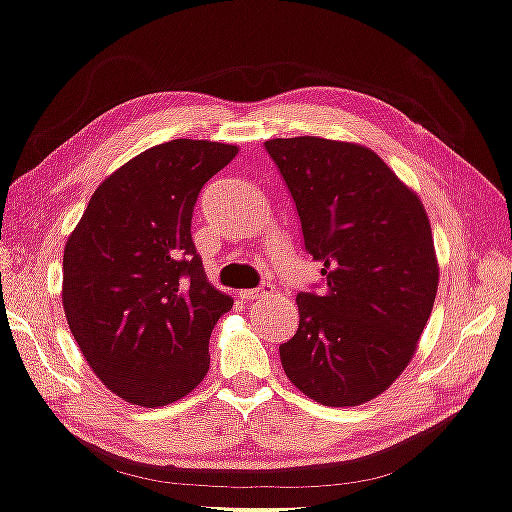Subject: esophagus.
Wrapping results in <instances>:
<instances>
[{
	"mask_svg": "<svg viewBox=\"0 0 512 512\" xmlns=\"http://www.w3.org/2000/svg\"><path fill=\"white\" fill-rule=\"evenodd\" d=\"M273 287L271 282H264V285H259L257 289H241L239 292V296L241 299H246V301H255V299H266V296H271L273 294Z\"/></svg>",
	"mask_w": 512,
	"mask_h": 512,
	"instance_id": "esophagus-1",
	"label": "esophagus"
}]
</instances>
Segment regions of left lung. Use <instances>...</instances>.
Segmentation results:
<instances>
[{
  "mask_svg": "<svg viewBox=\"0 0 512 512\" xmlns=\"http://www.w3.org/2000/svg\"><path fill=\"white\" fill-rule=\"evenodd\" d=\"M322 262V294L296 296L299 331L280 345L289 381L326 407L370 402L416 354L439 287L421 197L375 151L324 137L264 142Z\"/></svg>",
  "mask_w": 512,
  "mask_h": 512,
  "instance_id": "8db88e82",
  "label": "left lung"
}]
</instances>
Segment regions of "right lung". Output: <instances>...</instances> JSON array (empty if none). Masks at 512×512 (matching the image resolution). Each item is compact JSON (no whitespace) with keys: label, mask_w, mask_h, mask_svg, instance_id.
Instances as JSON below:
<instances>
[{"label":"right lung","mask_w":512,"mask_h":512,"mask_svg":"<svg viewBox=\"0 0 512 512\" xmlns=\"http://www.w3.org/2000/svg\"><path fill=\"white\" fill-rule=\"evenodd\" d=\"M239 147L156 144L114 170L64 248L61 303L94 375L121 400L165 407L209 372V338L232 299L207 280L190 220Z\"/></svg>","instance_id":"obj_1"}]
</instances>
